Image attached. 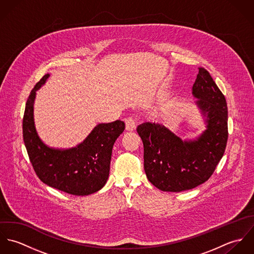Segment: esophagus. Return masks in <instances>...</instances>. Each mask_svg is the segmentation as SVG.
<instances>
[{"mask_svg":"<svg viewBox=\"0 0 254 254\" xmlns=\"http://www.w3.org/2000/svg\"><path fill=\"white\" fill-rule=\"evenodd\" d=\"M125 128L127 131H134L136 129V123L133 118L129 117L125 119Z\"/></svg>","mask_w":254,"mask_h":254,"instance_id":"34e87169","label":"esophagus"}]
</instances>
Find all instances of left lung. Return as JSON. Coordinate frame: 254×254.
<instances>
[{
  "label": "left lung",
  "mask_w": 254,
  "mask_h": 254,
  "mask_svg": "<svg viewBox=\"0 0 254 254\" xmlns=\"http://www.w3.org/2000/svg\"><path fill=\"white\" fill-rule=\"evenodd\" d=\"M192 94L206 116V130L193 142H183L163 125L143 123L137 132L144 144L148 181L163 191L179 192L207 181L222 158L228 141L226 99L211 75L199 68Z\"/></svg>",
  "instance_id": "1"
}]
</instances>
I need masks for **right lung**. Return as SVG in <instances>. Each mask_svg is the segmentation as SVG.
Here are the masks:
<instances>
[{
    "label": "right lung",
    "instance_id": "add662e5",
    "mask_svg": "<svg viewBox=\"0 0 254 254\" xmlns=\"http://www.w3.org/2000/svg\"><path fill=\"white\" fill-rule=\"evenodd\" d=\"M50 75L46 74L32 89L22 120L23 141L38 178L46 185L74 195H88L101 190L109 178L112 147L125 129L123 121L102 123L86 140L69 149L44 145L37 135L33 119L36 91Z\"/></svg>",
    "mask_w": 254,
    "mask_h": 254
}]
</instances>
